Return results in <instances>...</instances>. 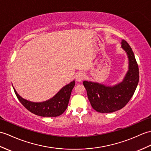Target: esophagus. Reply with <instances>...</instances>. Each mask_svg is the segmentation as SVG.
Returning a JSON list of instances; mask_svg holds the SVG:
<instances>
[{"instance_id":"1","label":"esophagus","mask_w":151,"mask_h":151,"mask_svg":"<svg viewBox=\"0 0 151 151\" xmlns=\"http://www.w3.org/2000/svg\"><path fill=\"white\" fill-rule=\"evenodd\" d=\"M85 78V75L82 73H79L76 75V80L78 82H82Z\"/></svg>"}]
</instances>
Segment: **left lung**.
Here are the masks:
<instances>
[{
	"mask_svg": "<svg viewBox=\"0 0 151 151\" xmlns=\"http://www.w3.org/2000/svg\"><path fill=\"white\" fill-rule=\"evenodd\" d=\"M121 44L129 58V70L123 81L112 87L96 82H83L91 105L99 113H109L121 109L131 100L138 86L139 69L134 52L125 40H122Z\"/></svg>",
	"mask_w": 151,
	"mask_h": 151,
	"instance_id": "1",
	"label": "left lung"
}]
</instances>
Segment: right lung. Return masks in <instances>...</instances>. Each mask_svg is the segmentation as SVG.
<instances>
[{"label":"right lung","mask_w":151,"mask_h":151,"mask_svg":"<svg viewBox=\"0 0 151 151\" xmlns=\"http://www.w3.org/2000/svg\"><path fill=\"white\" fill-rule=\"evenodd\" d=\"M75 85V80L59 91L52 99L43 102H32L22 99L13 88L17 99L24 107L35 114L43 117H56L61 115L68 107L71 91Z\"/></svg>","instance_id":"add662e5"}]
</instances>
